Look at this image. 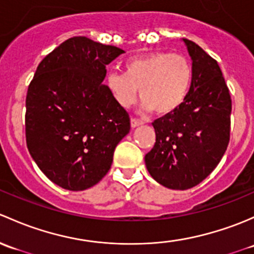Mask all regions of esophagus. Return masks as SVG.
<instances>
[{
	"instance_id": "obj_1",
	"label": "esophagus",
	"mask_w": 254,
	"mask_h": 254,
	"mask_svg": "<svg viewBox=\"0 0 254 254\" xmlns=\"http://www.w3.org/2000/svg\"><path fill=\"white\" fill-rule=\"evenodd\" d=\"M140 125H143V121H140V120L138 119H130V126H132V128H135L138 126H140Z\"/></svg>"
}]
</instances>
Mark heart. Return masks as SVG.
<instances>
[{
  "instance_id": "b5f03b06",
  "label": "heart",
  "mask_w": 254,
  "mask_h": 254,
  "mask_svg": "<svg viewBox=\"0 0 254 254\" xmlns=\"http://www.w3.org/2000/svg\"><path fill=\"white\" fill-rule=\"evenodd\" d=\"M193 69L187 57L156 51L133 57L125 64V73L112 70L106 82L115 100L129 108L137 99V89L146 110L159 115L176 111L190 91Z\"/></svg>"
}]
</instances>
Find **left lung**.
Listing matches in <instances>:
<instances>
[{"mask_svg": "<svg viewBox=\"0 0 254 254\" xmlns=\"http://www.w3.org/2000/svg\"><path fill=\"white\" fill-rule=\"evenodd\" d=\"M192 59L187 98L176 111L153 122L156 140L145 165L156 182L188 190L218 166L230 140L231 96L218 62L200 46L184 39Z\"/></svg>", "mask_w": 254, "mask_h": 254, "instance_id": "1", "label": "left lung"}]
</instances>
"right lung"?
I'll return each instance as SVG.
<instances>
[{"mask_svg":"<svg viewBox=\"0 0 254 254\" xmlns=\"http://www.w3.org/2000/svg\"><path fill=\"white\" fill-rule=\"evenodd\" d=\"M124 50L74 36L39 64L28 88L25 138L49 180L69 190L98 184L130 129L127 111L103 84Z\"/></svg>","mask_w":254,"mask_h":254,"instance_id":"add662e5","label":"right lung"}]
</instances>
